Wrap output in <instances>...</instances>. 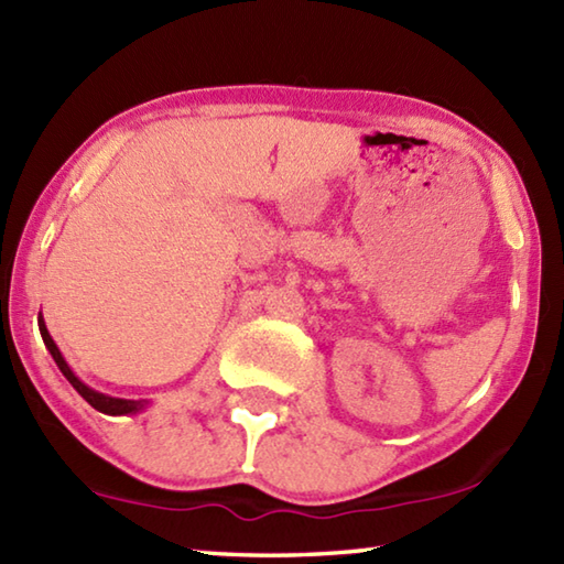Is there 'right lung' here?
I'll return each instance as SVG.
<instances>
[{"label": "right lung", "instance_id": "1", "mask_svg": "<svg viewBox=\"0 0 564 564\" xmlns=\"http://www.w3.org/2000/svg\"><path fill=\"white\" fill-rule=\"evenodd\" d=\"M39 329H41L43 345H46V349L51 351L53 361L58 364V369L63 371V377L73 383V389H75L77 393H80L83 399H85L87 403H90V405L95 408V411H99V413H107V415H127V413H139V411H143V408H147V403H149V401H129V399H115V395H105V393H99V391L90 389V386H85L80 379L75 377L73 369L68 367V361L63 359L61 349L55 347V341H53V337L48 335L46 323H43V317H41V315H39Z\"/></svg>", "mask_w": 564, "mask_h": 564}]
</instances>
